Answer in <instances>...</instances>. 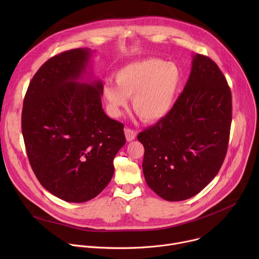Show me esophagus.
<instances>
[{"instance_id":"obj_1","label":"esophagus","mask_w":259,"mask_h":259,"mask_svg":"<svg viewBox=\"0 0 259 259\" xmlns=\"http://www.w3.org/2000/svg\"><path fill=\"white\" fill-rule=\"evenodd\" d=\"M124 132H125V136H126L127 141H132L136 138V132L134 130H132L130 128H126L124 130Z\"/></svg>"}]
</instances>
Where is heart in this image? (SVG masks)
I'll return each instance as SVG.
<instances>
[{"label": "heart", "mask_w": 259, "mask_h": 259, "mask_svg": "<svg viewBox=\"0 0 259 259\" xmlns=\"http://www.w3.org/2000/svg\"><path fill=\"white\" fill-rule=\"evenodd\" d=\"M183 83L181 68L161 58H145L128 63L116 72V83L106 82L103 97L115 117L132 98L135 114L144 122L155 123L173 108Z\"/></svg>", "instance_id": "b5f03b06"}]
</instances>
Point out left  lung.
I'll return each instance as SVG.
<instances>
[{"label": "left lung", "mask_w": 259, "mask_h": 259, "mask_svg": "<svg viewBox=\"0 0 259 259\" xmlns=\"http://www.w3.org/2000/svg\"><path fill=\"white\" fill-rule=\"evenodd\" d=\"M231 123L226 77L212 59L194 55L187 85L171 112L137 136L144 146L147 186L171 202L199 194L225 161Z\"/></svg>", "instance_id": "1"}]
</instances>
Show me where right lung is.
Instances as JSON below:
<instances>
[{
  "label": "right lung",
  "mask_w": 259,
  "mask_h": 259,
  "mask_svg": "<svg viewBox=\"0 0 259 259\" xmlns=\"http://www.w3.org/2000/svg\"><path fill=\"white\" fill-rule=\"evenodd\" d=\"M92 51L78 48L47 60L27 88L21 129L29 164L44 189L83 203L114 175V158L126 143L124 125L101 104V81H83Z\"/></svg>",
  "instance_id": "obj_1"
}]
</instances>
